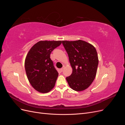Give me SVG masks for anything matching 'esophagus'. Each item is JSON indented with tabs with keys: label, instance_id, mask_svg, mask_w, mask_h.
<instances>
[{
	"label": "esophagus",
	"instance_id": "esophagus-1",
	"mask_svg": "<svg viewBox=\"0 0 125 125\" xmlns=\"http://www.w3.org/2000/svg\"><path fill=\"white\" fill-rule=\"evenodd\" d=\"M63 69H64V67H63L62 68L60 69V71H61V72H62V71H63Z\"/></svg>",
	"mask_w": 125,
	"mask_h": 125
}]
</instances>
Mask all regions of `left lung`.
Segmentation results:
<instances>
[{
  "instance_id": "8db88e82",
  "label": "left lung",
  "mask_w": 125,
  "mask_h": 125,
  "mask_svg": "<svg viewBox=\"0 0 125 125\" xmlns=\"http://www.w3.org/2000/svg\"><path fill=\"white\" fill-rule=\"evenodd\" d=\"M62 43L68 55L73 73L66 78L70 88L81 91L92 84L95 78L99 64L95 48L86 42L62 41Z\"/></svg>"
}]
</instances>
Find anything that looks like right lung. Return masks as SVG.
Instances as JSON below:
<instances>
[{
  "mask_svg": "<svg viewBox=\"0 0 125 125\" xmlns=\"http://www.w3.org/2000/svg\"><path fill=\"white\" fill-rule=\"evenodd\" d=\"M62 43V41H40L33 45L26 55V75L30 84L39 92L47 93L55 86L58 73L50 55Z\"/></svg>",
  "mask_w": 125,
  "mask_h": 125,
  "instance_id": "add662e5",
  "label": "right lung"
}]
</instances>
